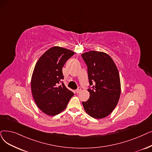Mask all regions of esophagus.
<instances>
[{"label": "esophagus", "mask_w": 152, "mask_h": 152, "mask_svg": "<svg viewBox=\"0 0 152 152\" xmlns=\"http://www.w3.org/2000/svg\"><path fill=\"white\" fill-rule=\"evenodd\" d=\"M81 87H78L77 89L76 90V93H80V92H81Z\"/></svg>", "instance_id": "34e87169"}]
</instances>
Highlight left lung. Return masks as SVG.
<instances>
[{
	"mask_svg": "<svg viewBox=\"0 0 152 152\" xmlns=\"http://www.w3.org/2000/svg\"><path fill=\"white\" fill-rule=\"evenodd\" d=\"M81 56L88 67L89 99L83 102L85 111L92 117L109 115L121 95L120 76L111 57L103 52L90 51Z\"/></svg>",
	"mask_w": 152,
	"mask_h": 152,
	"instance_id": "8db88e82",
	"label": "left lung"
}]
</instances>
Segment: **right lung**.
<instances>
[{"label": "right lung", "mask_w": 152, "mask_h": 152, "mask_svg": "<svg viewBox=\"0 0 152 152\" xmlns=\"http://www.w3.org/2000/svg\"><path fill=\"white\" fill-rule=\"evenodd\" d=\"M74 53L64 48L52 47L35 65L31 80L32 95L38 108L48 115H55L64 110L74 95L62 81V68Z\"/></svg>", "instance_id": "1"}]
</instances>
